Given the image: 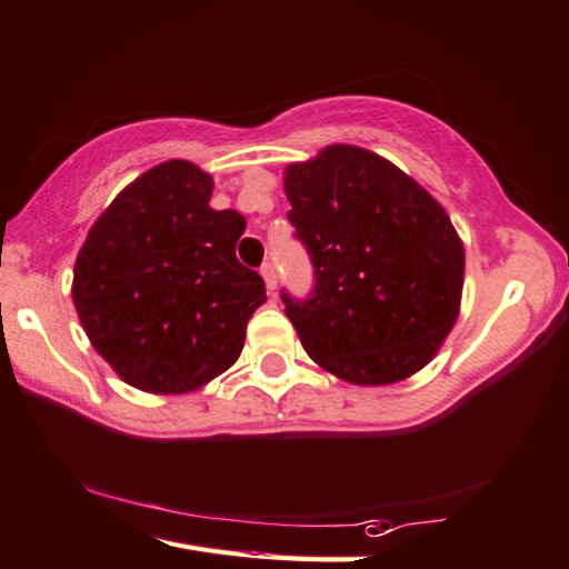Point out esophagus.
Listing matches in <instances>:
<instances>
[{"instance_id":"obj_1","label":"esophagus","mask_w":569,"mask_h":569,"mask_svg":"<svg viewBox=\"0 0 569 569\" xmlns=\"http://www.w3.org/2000/svg\"><path fill=\"white\" fill-rule=\"evenodd\" d=\"M261 276H263V281H266V288H268V291H273L276 283H278V276H276V268H273V263H263V266H261Z\"/></svg>"}]
</instances>
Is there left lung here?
Here are the masks:
<instances>
[{
    "label": "left lung",
    "mask_w": 569,
    "mask_h": 569,
    "mask_svg": "<svg viewBox=\"0 0 569 569\" xmlns=\"http://www.w3.org/2000/svg\"><path fill=\"white\" fill-rule=\"evenodd\" d=\"M288 221L313 266L286 316L320 368L388 386L438 353L458 318L465 253L442 206L373 151L336 143L286 169Z\"/></svg>",
    "instance_id": "left-lung-1"
}]
</instances>
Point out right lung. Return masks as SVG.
Here are the masks:
<instances>
[{"label":"right lung","mask_w":569,"mask_h":569,"mask_svg":"<svg viewBox=\"0 0 569 569\" xmlns=\"http://www.w3.org/2000/svg\"><path fill=\"white\" fill-rule=\"evenodd\" d=\"M213 179L167 161L131 181L91 226L74 306L91 346L129 386L186 392L229 370L266 283L236 258L246 219L209 206Z\"/></svg>","instance_id":"right-lung-1"}]
</instances>
